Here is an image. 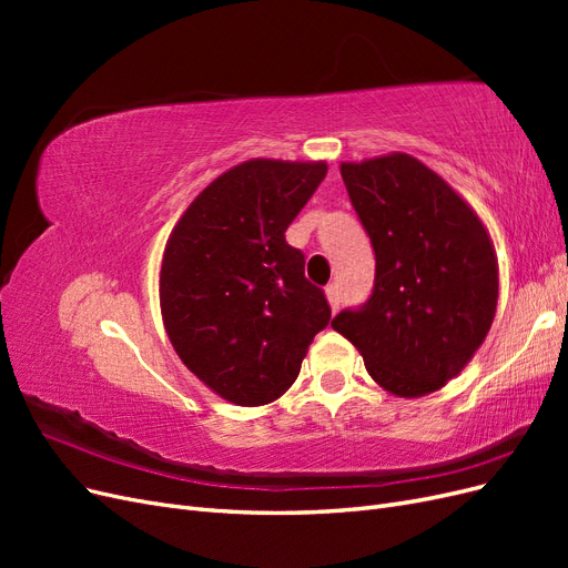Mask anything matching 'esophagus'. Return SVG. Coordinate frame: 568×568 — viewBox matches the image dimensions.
I'll return each mask as SVG.
<instances>
[{"label": "esophagus", "mask_w": 568, "mask_h": 568, "mask_svg": "<svg viewBox=\"0 0 568 568\" xmlns=\"http://www.w3.org/2000/svg\"><path fill=\"white\" fill-rule=\"evenodd\" d=\"M324 294H326V301H329V307L336 313L338 307H341V291H338V284H329V286H326Z\"/></svg>", "instance_id": "1"}]
</instances>
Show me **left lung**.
Segmentation results:
<instances>
[{
	"label": "left lung",
	"mask_w": 568,
	"mask_h": 568,
	"mask_svg": "<svg viewBox=\"0 0 568 568\" xmlns=\"http://www.w3.org/2000/svg\"><path fill=\"white\" fill-rule=\"evenodd\" d=\"M353 209L369 234L376 277L359 311L332 326L372 379L419 398L469 365L497 307V255L471 205L409 153L341 163Z\"/></svg>",
	"instance_id": "left-lung-1"
}]
</instances>
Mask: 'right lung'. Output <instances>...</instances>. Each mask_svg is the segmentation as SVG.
<instances>
[{"mask_svg": "<svg viewBox=\"0 0 568 568\" xmlns=\"http://www.w3.org/2000/svg\"><path fill=\"white\" fill-rule=\"evenodd\" d=\"M324 161H244L189 203L163 251L161 315L189 372L242 407L277 400L332 320L284 232Z\"/></svg>", "mask_w": 568, "mask_h": 568, "instance_id": "add662e5", "label": "right lung"}]
</instances>
